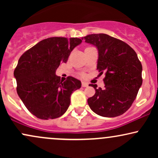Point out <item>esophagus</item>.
Segmentation results:
<instances>
[{
    "mask_svg": "<svg viewBox=\"0 0 158 158\" xmlns=\"http://www.w3.org/2000/svg\"><path fill=\"white\" fill-rule=\"evenodd\" d=\"M81 86L84 87V88H85V87H88V82H85V81H83V82L81 83Z\"/></svg>",
    "mask_w": 158,
    "mask_h": 158,
    "instance_id": "34e87169",
    "label": "esophagus"
}]
</instances>
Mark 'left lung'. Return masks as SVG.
<instances>
[{
  "mask_svg": "<svg viewBox=\"0 0 158 158\" xmlns=\"http://www.w3.org/2000/svg\"><path fill=\"white\" fill-rule=\"evenodd\" d=\"M98 50L97 70L106 71L104 88L94 87L96 93L88 103L94 113L106 117L122 115L131 106L142 85V64L131 47L107 34L82 38Z\"/></svg>",
  "mask_w": 158,
  "mask_h": 158,
  "instance_id": "8db88e82",
  "label": "left lung"
}]
</instances>
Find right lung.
Listing matches in <instances>:
<instances>
[{
    "label": "right lung",
    "mask_w": 158,
    "mask_h": 158,
    "mask_svg": "<svg viewBox=\"0 0 158 158\" xmlns=\"http://www.w3.org/2000/svg\"><path fill=\"white\" fill-rule=\"evenodd\" d=\"M81 41L78 38H48L20 57L14 70L18 95L38 118L61 117L70 106L73 91L81 88L79 80L68 77L63 81L56 71L61 62H67L70 52Z\"/></svg>",
    "instance_id": "1"
}]
</instances>
